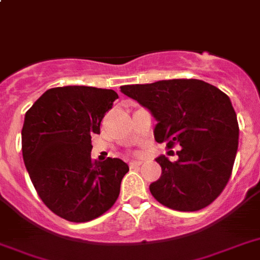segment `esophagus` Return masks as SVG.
I'll list each match as a JSON object with an SVG mask.
<instances>
[{"label": "esophagus", "instance_id": "esophagus-1", "mask_svg": "<svg viewBox=\"0 0 260 260\" xmlns=\"http://www.w3.org/2000/svg\"><path fill=\"white\" fill-rule=\"evenodd\" d=\"M141 164H143V161H131L129 165L131 168H135V167H140Z\"/></svg>", "mask_w": 260, "mask_h": 260}]
</instances>
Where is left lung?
Here are the masks:
<instances>
[{
	"label": "left lung",
	"mask_w": 260,
	"mask_h": 260,
	"mask_svg": "<svg viewBox=\"0 0 260 260\" xmlns=\"http://www.w3.org/2000/svg\"><path fill=\"white\" fill-rule=\"evenodd\" d=\"M121 92L156 119L154 140L180 145L177 161L158 156L161 177L149 185L154 198L178 211L206 208L222 193L238 150V126L230 98L198 79L158 80L121 86Z\"/></svg>",
	"instance_id": "8db88e82"
}]
</instances>
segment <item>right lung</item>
Listing matches in <instances>:
<instances>
[{
  "label": "right lung",
  "instance_id": "add662e5",
  "mask_svg": "<svg viewBox=\"0 0 260 260\" xmlns=\"http://www.w3.org/2000/svg\"><path fill=\"white\" fill-rule=\"evenodd\" d=\"M113 89L66 86L47 89L25 115L22 156L43 204L70 222H88L116 202L129 168L120 158H91V136L112 108Z\"/></svg>",
  "mask_w": 260,
  "mask_h": 260
}]
</instances>
